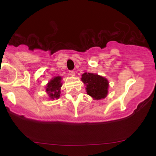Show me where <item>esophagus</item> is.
I'll use <instances>...</instances> for the list:
<instances>
[{"mask_svg":"<svg viewBox=\"0 0 156 156\" xmlns=\"http://www.w3.org/2000/svg\"><path fill=\"white\" fill-rule=\"evenodd\" d=\"M69 75H70L71 76H75V72L73 70L69 71Z\"/></svg>","mask_w":156,"mask_h":156,"instance_id":"34e87169","label":"esophagus"}]
</instances>
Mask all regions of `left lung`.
Here are the masks:
<instances>
[{"label": "left lung", "instance_id": "1", "mask_svg": "<svg viewBox=\"0 0 156 156\" xmlns=\"http://www.w3.org/2000/svg\"><path fill=\"white\" fill-rule=\"evenodd\" d=\"M82 82L85 84L87 94L94 100L104 99L108 95V80L96 73H84L81 76Z\"/></svg>", "mask_w": 156, "mask_h": 156}]
</instances>
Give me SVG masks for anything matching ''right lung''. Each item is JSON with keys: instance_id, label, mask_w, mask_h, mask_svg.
I'll use <instances>...</instances> for the list:
<instances>
[{"instance_id": "add662e5", "label": "right lung", "mask_w": 156, "mask_h": 156, "mask_svg": "<svg viewBox=\"0 0 156 156\" xmlns=\"http://www.w3.org/2000/svg\"><path fill=\"white\" fill-rule=\"evenodd\" d=\"M62 78L61 76H55L50 80L46 85L45 89L47 94L51 100L58 99L61 94V87L62 86Z\"/></svg>"}]
</instances>
